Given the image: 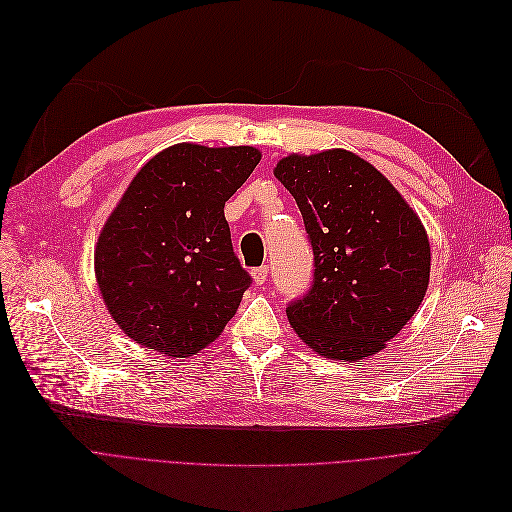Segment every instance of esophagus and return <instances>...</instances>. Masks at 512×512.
Segmentation results:
<instances>
[{"label": "esophagus", "mask_w": 512, "mask_h": 512, "mask_svg": "<svg viewBox=\"0 0 512 512\" xmlns=\"http://www.w3.org/2000/svg\"><path fill=\"white\" fill-rule=\"evenodd\" d=\"M252 279L256 285H264L266 279H269V266H256V269H252Z\"/></svg>", "instance_id": "esophagus-1"}]
</instances>
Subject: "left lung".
<instances>
[{"instance_id":"obj_1","label":"left lung","mask_w":512,"mask_h":512,"mask_svg":"<svg viewBox=\"0 0 512 512\" xmlns=\"http://www.w3.org/2000/svg\"><path fill=\"white\" fill-rule=\"evenodd\" d=\"M314 254L306 296L287 304L304 344L358 362L385 348L425 298L431 250L425 227L379 170L346 150L279 160Z\"/></svg>"}]
</instances>
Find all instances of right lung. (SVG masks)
<instances>
[{
  "mask_svg": "<svg viewBox=\"0 0 512 512\" xmlns=\"http://www.w3.org/2000/svg\"><path fill=\"white\" fill-rule=\"evenodd\" d=\"M260 162L250 145L177 143L145 164L95 246L102 298L137 344L187 358L221 335L252 283L225 202Z\"/></svg>",
  "mask_w": 512,
  "mask_h": 512,
  "instance_id": "right-lung-1",
  "label": "right lung"
}]
</instances>
